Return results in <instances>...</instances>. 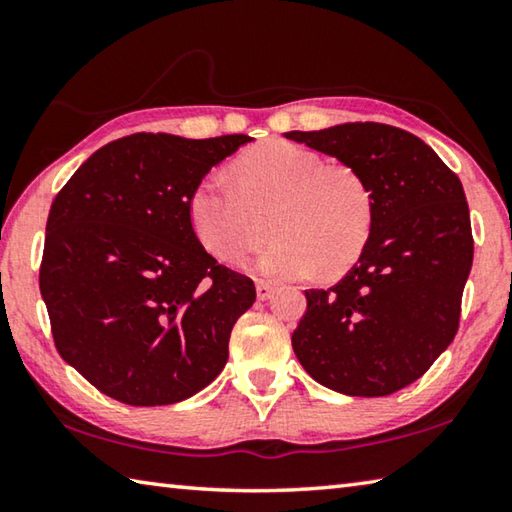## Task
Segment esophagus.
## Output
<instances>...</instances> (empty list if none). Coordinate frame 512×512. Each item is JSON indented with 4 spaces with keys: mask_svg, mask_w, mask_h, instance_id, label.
<instances>
[{
    "mask_svg": "<svg viewBox=\"0 0 512 512\" xmlns=\"http://www.w3.org/2000/svg\"><path fill=\"white\" fill-rule=\"evenodd\" d=\"M255 289H257V300H268L275 293L271 284H266V282H257Z\"/></svg>",
    "mask_w": 512,
    "mask_h": 512,
    "instance_id": "1",
    "label": "esophagus"
}]
</instances>
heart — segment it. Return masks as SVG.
Listing matches in <instances>:
<instances>
[{
	"instance_id": "heart-1",
	"label": "heart",
	"mask_w": 512,
	"mask_h": 512,
	"mask_svg": "<svg viewBox=\"0 0 512 512\" xmlns=\"http://www.w3.org/2000/svg\"><path fill=\"white\" fill-rule=\"evenodd\" d=\"M237 187L210 173L189 196V223L207 253L225 264L244 259L266 239L257 259L273 280L339 277L357 262L372 228V194L357 169L323 162L287 140L255 144L235 162Z\"/></svg>"
}]
</instances>
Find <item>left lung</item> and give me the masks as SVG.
I'll use <instances>...</instances> for the list:
<instances>
[{
  "label": "left lung",
  "mask_w": 512,
  "mask_h": 512,
  "mask_svg": "<svg viewBox=\"0 0 512 512\" xmlns=\"http://www.w3.org/2000/svg\"><path fill=\"white\" fill-rule=\"evenodd\" d=\"M284 135L357 169L375 205L359 262L334 287L305 291L293 352L336 393L391 395L420 379L458 332L474 257L461 180L395 126L354 121Z\"/></svg>",
  "instance_id": "left-lung-1"
}]
</instances>
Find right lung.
Segmentation results:
<instances>
[{"label":"right lung","instance_id":"add662e5","mask_svg":"<svg viewBox=\"0 0 512 512\" xmlns=\"http://www.w3.org/2000/svg\"><path fill=\"white\" fill-rule=\"evenodd\" d=\"M248 135L135 133L101 146L54 198L40 293L60 357L131 406L183 402L228 361L250 277L216 262L189 196Z\"/></svg>","mask_w":512,"mask_h":512}]
</instances>
